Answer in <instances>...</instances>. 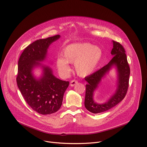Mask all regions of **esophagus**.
<instances>
[{
	"instance_id": "esophagus-1",
	"label": "esophagus",
	"mask_w": 147,
	"mask_h": 147,
	"mask_svg": "<svg viewBox=\"0 0 147 147\" xmlns=\"http://www.w3.org/2000/svg\"><path fill=\"white\" fill-rule=\"evenodd\" d=\"M78 84V81L74 80H72V81H71V82H70V85H71V86H75V85L76 84Z\"/></svg>"
}]
</instances>
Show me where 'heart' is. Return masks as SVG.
<instances>
[{
    "mask_svg": "<svg viewBox=\"0 0 147 147\" xmlns=\"http://www.w3.org/2000/svg\"><path fill=\"white\" fill-rule=\"evenodd\" d=\"M62 56L56 59V66L63 76L71 71L69 63H75L76 73L81 76L91 74L96 68L102 57L99 47L89 43H74L67 45L62 51Z\"/></svg>",
    "mask_w": 147,
    "mask_h": 147,
    "instance_id": "obj_1",
    "label": "heart"
}]
</instances>
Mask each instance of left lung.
<instances>
[{"label":"left lung","mask_w":147,"mask_h":147,"mask_svg":"<svg viewBox=\"0 0 147 147\" xmlns=\"http://www.w3.org/2000/svg\"><path fill=\"white\" fill-rule=\"evenodd\" d=\"M113 48L111 51L112 59L109 62L96 72L85 78L88 82L86 85L85 107L87 110L94 114L103 112L117 105L125 98L129 86L130 68L127 61L125 51L119 42L112 40ZM113 66L117 71V88L115 94L107 102L99 105L93 100V92L102 79Z\"/></svg>","instance_id":"obj_1"}]
</instances>
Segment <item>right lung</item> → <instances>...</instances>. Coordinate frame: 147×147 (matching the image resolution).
I'll list each match as a JSON object with an SVG mask.
<instances>
[{"instance_id": "obj_1", "label": "right lung", "mask_w": 147, "mask_h": 147, "mask_svg": "<svg viewBox=\"0 0 147 147\" xmlns=\"http://www.w3.org/2000/svg\"><path fill=\"white\" fill-rule=\"evenodd\" d=\"M59 38L57 35L33 42L24 49L18 61V86L26 103L42 115L52 114L60 109L69 84L68 81L56 78L49 66L39 63L46 59L49 45ZM39 65L42 67L43 74L37 79L32 71Z\"/></svg>"}]
</instances>
